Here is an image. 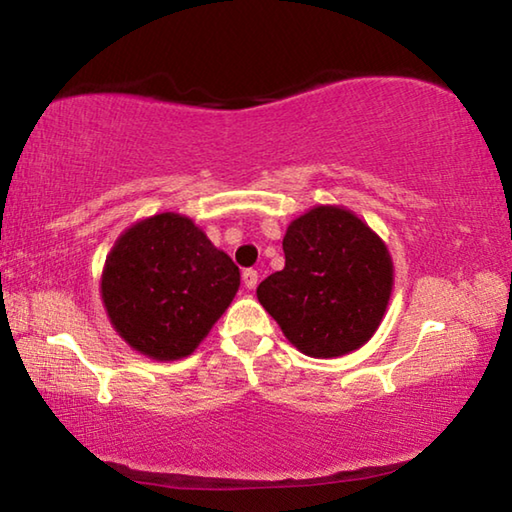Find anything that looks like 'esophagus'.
<instances>
[{
	"mask_svg": "<svg viewBox=\"0 0 512 512\" xmlns=\"http://www.w3.org/2000/svg\"><path fill=\"white\" fill-rule=\"evenodd\" d=\"M257 271H253V268H246L244 273H241V282H244L246 289H255L257 287Z\"/></svg>",
	"mask_w": 512,
	"mask_h": 512,
	"instance_id": "obj_1",
	"label": "esophagus"
}]
</instances>
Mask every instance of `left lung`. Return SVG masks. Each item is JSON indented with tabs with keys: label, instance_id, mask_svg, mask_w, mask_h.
I'll return each mask as SVG.
<instances>
[{
	"label": "left lung",
	"instance_id": "1",
	"mask_svg": "<svg viewBox=\"0 0 512 512\" xmlns=\"http://www.w3.org/2000/svg\"><path fill=\"white\" fill-rule=\"evenodd\" d=\"M284 268L257 287L262 307L316 359L359 350L377 332L393 291L388 248L357 214L318 205L291 221Z\"/></svg>",
	"mask_w": 512,
	"mask_h": 512
}]
</instances>
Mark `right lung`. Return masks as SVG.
Here are the masks:
<instances>
[{"instance_id":"add662e5","label":"right lung","mask_w":512,"mask_h":512,"mask_svg":"<svg viewBox=\"0 0 512 512\" xmlns=\"http://www.w3.org/2000/svg\"><path fill=\"white\" fill-rule=\"evenodd\" d=\"M239 268L183 214L162 212L112 246L101 298L117 334L155 361L192 354L230 307Z\"/></svg>"}]
</instances>
